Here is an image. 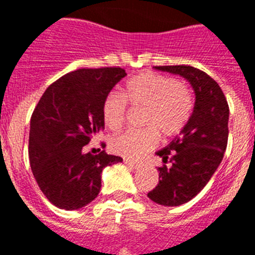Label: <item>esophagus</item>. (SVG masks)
I'll list each match as a JSON object with an SVG mask.
<instances>
[{"instance_id": "esophagus-1", "label": "esophagus", "mask_w": 255, "mask_h": 255, "mask_svg": "<svg viewBox=\"0 0 255 255\" xmlns=\"http://www.w3.org/2000/svg\"><path fill=\"white\" fill-rule=\"evenodd\" d=\"M124 162H125V163L128 164L129 167L135 168V170H136V168H140V166H141V164L139 163V162H134V161H131V159H128V158L124 159Z\"/></svg>"}]
</instances>
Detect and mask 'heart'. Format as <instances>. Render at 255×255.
<instances>
[{"instance_id":"obj_1","label":"heart","mask_w":255,"mask_h":255,"mask_svg":"<svg viewBox=\"0 0 255 255\" xmlns=\"http://www.w3.org/2000/svg\"><path fill=\"white\" fill-rule=\"evenodd\" d=\"M124 97L111 93L106 97L102 116L112 131L123 128L126 120V102L134 108H144V129L128 130L111 140V149L128 158H139L152 149L162 136L177 135L186 126L193 112V96L181 80L155 73H143L129 79Z\"/></svg>"}]
</instances>
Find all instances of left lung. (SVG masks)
Masks as SVG:
<instances>
[{
	"label": "left lung",
	"instance_id": "1",
	"mask_svg": "<svg viewBox=\"0 0 255 255\" xmlns=\"http://www.w3.org/2000/svg\"><path fill=\"white\" fill-rule=\"evenodd\" d=\"M154 69L185 78L195 93L190 120L179 136L155 153L172 166L158 167V184L148 193L154 203L177 207L199 194L220 166L227 147L230 110L220 85L202 70L188 65Z\"/></svg>",
	"mask_w": 255,
	"mask_h": 255
}]
</instances>
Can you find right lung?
Listing matches in <instances>:
<instances>
[{"label": "right lung", "mask_w": 255, "mask_h": 255, "mask_svg": "<svg viewBox=\"0 0 255 255\" xmlns=\"http://www.w3.org/2000/svg\"><path fill=\"white\" fill-rule=\"evenodd\" d=\"M121 67L79 69L52 83L30 119L29 161L38 186L53 206L74 211L94 200L103 168L123 162L119 155L84 152L105 129L102 106L125 78Z\"/></svg>", "instance_id": "obj_1"}]
</instances>
